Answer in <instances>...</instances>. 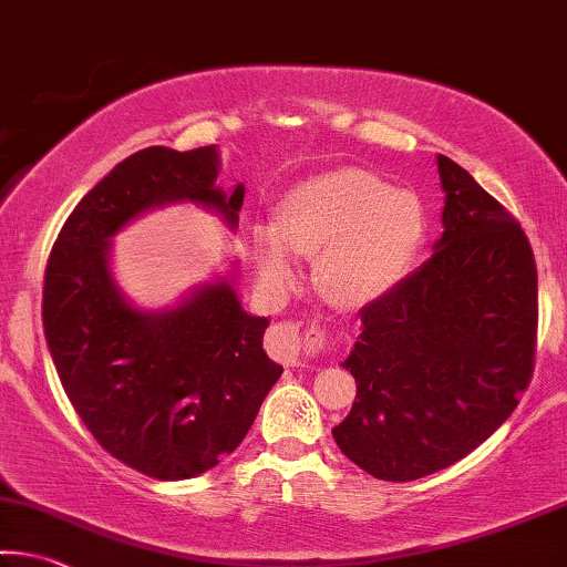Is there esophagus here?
Here are the masks:
<instances>
[{
	"label": "esophagus",
	"mask_w": 567,
	"mask_h": 567,
	"mask_svg": "<svg viewBox=\"0 0 567 567\" xmlns=\"http://www.w3.org/2000/svg\"><path fill=\"white\" fill-rule=\"evenodd\" d=\"M272 350L275 355L285 361L287 365H300V350H302V340H300V330L295 322H280L272 330Z\"/></svg>",
	"instance_id": "obj_1"
}]
</instances>
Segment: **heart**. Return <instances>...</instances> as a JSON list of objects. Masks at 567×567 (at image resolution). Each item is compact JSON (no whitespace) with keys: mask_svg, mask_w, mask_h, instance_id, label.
<instances>
[{"mask_svg":"<svg viewBox=\"0 0 567 567\" xmlns=\"http://www.w3.org/2000/svg\"><path fill=\"white\" fill-rule=\"evenodd\" d=\"M429 237L424 202L363 168L302 178L277 204V229L255 231L259 280L282 292L298 277L295 255L320 257L318 285L343 308H363L406 280Z\"/></svg>","mask_w":567,"mask_h":567,"instance_id":"1","label":"heart"}]
</instances>
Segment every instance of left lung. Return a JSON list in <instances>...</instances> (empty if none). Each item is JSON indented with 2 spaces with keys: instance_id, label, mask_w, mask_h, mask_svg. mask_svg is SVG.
Listing matches in <instances>:
<instances>
[{
  "instance_id": "8db88e82",
  "label": "left lung",
  "mask_w": 567,
  "mask_h": 567,
  "mask_svg": "<svg viewBox=\"0 0 567 567\" xmlns=\"http://www.w3.org/2000/svg\"><path fill=\"white\" fill-rule=\"evenodd\" d=\"M436 166L444 235L416 272L361 310L343 361L355 401L332 429L340 452L385 482L464 460L505 424L533 375V247L460 164L439 154Z\"/></svg>"
}]
</instances>
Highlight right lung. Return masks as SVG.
<instances>
[{
  "label": "right lung",
  "instance_id": "1",
  "mask_svg": "<svg viewBox=\"0 0 567 567\" xmlns=\"http://www.w3.org/2000/svg\"><path fill=\"white\" fill-rule=\"evenodd\" d=\"M219 151L143 148L62 224L44 269L42 326L70 403L107 454L154 480H192L235 452L282 365L267 318L237 298V265L168 310H141L111 269L113 237L168 204L217 212L235 231L245 184L217 186Z\"/></svg>",
  "mask_w": 567,
  "mask_h": 567
}]
</instances>
